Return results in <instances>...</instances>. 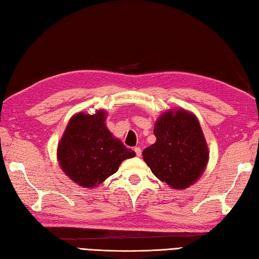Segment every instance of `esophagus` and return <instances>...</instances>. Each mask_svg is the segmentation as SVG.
Returning <instances> with one entry per match:
<instances>
[{"mask_svg":"<svg viewBox=\"0 0 259 259\" xmlns=\"http://www.w3.org/2000/svg\"><path fill=\"white\" fill-rule=\"evenodd\" d=\"M135 152H136V155L138 156V157L141 156V149H140L139 147H136V148H135Z\"/></svg>","mask_w":259,"mask_h":259,"instance_id":"1","label":"esophagus"}]
</instances>
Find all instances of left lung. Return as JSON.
<instances>
[{
    "instance_id": "1",
    "label": "left lung",
    "mask_w": 259,
    "mask_h": 259,
    "mask_svg": "<svg viewBox=\"0 0 259 259\" xmlns=\"http://www.w3.org/2000/svg\"><path fill=\"white\" fill-rule=\"evenodd\" d=\"M156 142L142 151L144 160L158 179L174 189H186L199 179L209 151L199 121L184 109L168 110L158 118Z\"/></svg>"
}]
</instances>
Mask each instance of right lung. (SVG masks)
<instances>
[{
	"instance_id": "obj_1",
	"label": "right lung",
	"mask_w": 259,
	"mask_h": 259,
	"mask_svg": "<svg viewBox=\"0 0 259 259\" xmlns=\"http://www.w3.org/2000/svg\"><path fill=\"white\" fill-rule=\"evenodd\" d=\"M107 112H79L65 128L58 146V160L63 172L76 185L93 188L117 172L123 160L136 156L106 125Z\"/></svg>"
}]
</instances>
